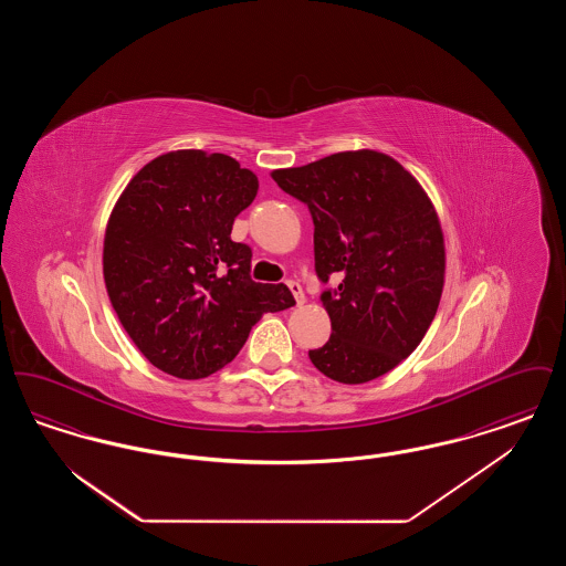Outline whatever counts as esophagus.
<instances>
[{
	"label": "esophagus",
	"mask_w": 566,
	"mask_h": 566,
	"mask_svg": "<svg viewBox=\"0 0 566 566\" xmlns=\"http://www.w3.org/2000/svg\"><path fill=\"white\" fill-rule=\"evenodd\" d=\"M289 289H291V293L295 295L296 305H303L305 303V295H303V289H301V284L298 282H289Z\"/></svg>",
	"instance_id": "obj_1"
}]
</instances>
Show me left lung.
I'll list each match as a JSON object with an SVG mask.
<instances>
[{"label":"left lung","mask_w":566,"mask_h":566,"mask_svg":"<svg viewBox=\"0 0 566 566\" xmlns=\"http://www.w3.org/2000/svg\"><path fill=\"white\" fill-rule=\"evenodd\" d=\"M314 220L321 301L331 337L310 350L342 384H365L418 348L439 307L446 245L429 195L401 163L376 150L324 157L271 171Z\"/></svg>","instance_id":"obj_1"}]
</instances>
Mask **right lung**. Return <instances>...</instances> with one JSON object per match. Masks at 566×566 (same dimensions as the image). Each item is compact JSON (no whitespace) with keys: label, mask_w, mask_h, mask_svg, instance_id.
<instances>
[{"label":"right lung","mask_w":566,"mask_h":566,"mask_svg":"<svg viewBox=\"0 0 566 566\" xmlns=\"http://www.w3.org/2000/svg\"><path fill=\"white\" fill-rule=\"evenodd\" d=\"M256 190V176L233 157L176 150L146 163L109 214L112 307L139 352L169 376L214 374L263 314L295 305L284 284L250 277L252 250L231 240Z\"/></svg>","instance_id":"add662e5"}]
</instances>
